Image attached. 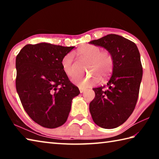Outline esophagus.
<instances>
[{
    "label": "esophagus",
    "mask_w": 159,
    "mask_h": 159,
    "mask_svg": "<svg viewBox=\"0 0 159 159\" xmlns=\"http://www.w3.org/2000/svg\"><path fill=\"white\" fill-rule=\"evenodd\" d=\"M79 90H80V93H83L85 92V89H84V88H79Z\"/></svg>",
    "instance_id": "1"
}]
</instances>
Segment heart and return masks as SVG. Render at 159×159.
Returning a JSON list of instances; mask_svg holds the SVG:
<instances>
[{
	"mask_svg": "<svg viewBox=\"0 0 159 159\" xmlns=\"http://www.w3.org/2000/svg\"><path fill=\"white\" fill-rule=\"evenodd\" d=\"M76 53L90 60V71L101 78L102 80H105L111 74L114 61L113 55L109 51L101 50L99 46L93 44H84L76 50ZM61 66L64 72L68 76L74 78L76 76L73 54L68 53L64 56L61 60ZM99 80L96 76H90L79 78L75 80L74 82L80 88H84L96 84Z\"/></svg>",
	"mask_w": 159,
	"mask_h": 159,
	"instance_id": "b5f03b06",
	"label": "heart"
}]
</instances>
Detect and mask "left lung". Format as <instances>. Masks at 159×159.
Segmentation results:
<instances>
[{
  "label": "left lung",
  "mask_w": 159,
  "mask_h": 159,
  "mask_svg": "<svg viewBox=\"0 0 159 159\" xmlns=\"http://www.w3.org/2000/svg\"><path fill=\"white\" fill-rule=\"evenodd\" d=\"M90 44L109 51L114 57L111 77L105 86L93 88L95 97L90 103L93 121L112 129L122 125L134 111L142 78L140 55L134 43L121 36L108 34Z\"/></svg>",
  "instance_id": "1"
}]
</instances>
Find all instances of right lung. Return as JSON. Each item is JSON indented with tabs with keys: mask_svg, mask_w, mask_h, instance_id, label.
Segmentation results:
<instances>
[{
	"mask_svg": "<svg viewBox=\"0 0 159 159\" xmlns=\"http://www.w3.org/2000/svg\"><path fill=\"white\" fill-rule=\"evenodd\" d=\"M74 48L28 44L16 57V89L21 104L29 117L44 128L62 125L72 99L80 93L61 66L62 58Z\"/></svg>",
	"mask_w": 159,
	"mask_h": 159,
	"instance_id": "add662e5",
	"label": "right lung"
}]
</instances>
